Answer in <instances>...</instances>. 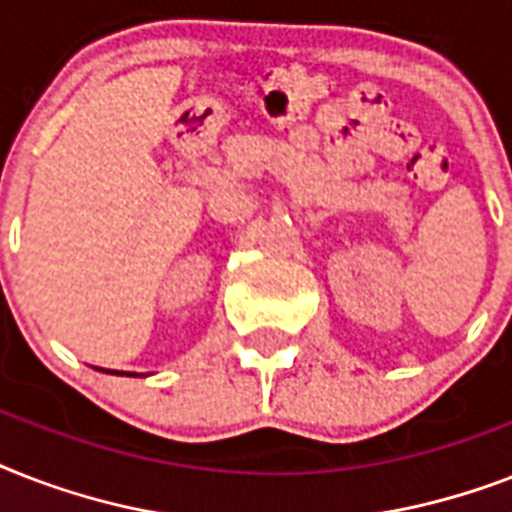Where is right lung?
<instances>
[{"label":"right lung","mask_w":512,"mask_h":512,"mask_svg":"<svg viewBox=\"0 0 512 512\" xmlns=\"http://www.w3.org/2000/svg\"><path fill=\"white\" fill-rule=\"evenodd\" d=\"M116 374H119V372H116ZM122 374H124V372H122Z\"/></svg>","instance_id":"obj_1"}]
</instances>
